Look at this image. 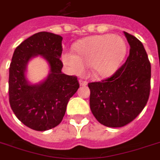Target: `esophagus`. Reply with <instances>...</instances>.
I'll return each mask as SVG.
<instances>
[{"label":"esophagus","instance_id":"esophagus-1","mask_svg":"<svg viewBox=\"0 0 160 160\" xmlns=\"http://www.w3.org/2000/svg\"><path fill=\"white\" fill-rule=\"evenodd\" d=\"M79 83H80V85H81V86H85V85H87V81H85V80H79Z\"/></svg>","mask_w":160,"mask_h":160}]
</instances>
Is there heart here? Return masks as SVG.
<instances>
[{"mask_svg":"<svg viewBox=\"0 0 160 160\" xmlns=\"http://www.w3.org/2000/svg\"><path fill=\"white\" fill-rule=\"evenodd\" d=\"M123 39L113 35L94 36L79 41L75 46V54L65 52L62 61L73 73L81 74L85 66H91L94 75L107 78L118 70L125 55Z\"/></svg>","mask_w":160,"mask_h":160,"instance_id":"b5f03b06","label":"heart"}]
</instances>
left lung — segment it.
Instances as JSON below:
<instances>
[{
	"mask_svg": "<svg viewBox=\"0 0 160 160\" xmlns=\"http://www.w3.org/2000/svg\"><path fill=\"white\" fill-rule=\"evenodd\" d=\"M124 33L130 46L125 63L109 78L88 84L92 114L100 124L112 128L133 121L150 92L151 65L145 49L136 37Z\"/></svg>",
	"mask_w": 160,
	"mask_h": 160,
	"instance_id": "left-lung-1",
	"label": "left lung"
}]
</instances>
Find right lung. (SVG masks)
<instances>
[{
    "label": "right lung",
    "instance_id": "add662e5",
    "mask_svg": "<svg viewBox=\"0 0 160 160\" xmlns=\"http://www.w3.org/2000/svg\"><path fill=\"white\" fill-rule=\"evenodd\" d=\"M60 36L41 31L21 42L14 51L9 70V101L14 114L29 128L45 131L62 121L69 100L80 87L77 77L61 72L63 64ZM40 54L50 66L42 82L31 85L26 79V65Z\"/></svg>",
    "mask_w": 160,
    "mask_h": 160
}]
</instances>
